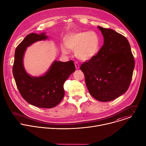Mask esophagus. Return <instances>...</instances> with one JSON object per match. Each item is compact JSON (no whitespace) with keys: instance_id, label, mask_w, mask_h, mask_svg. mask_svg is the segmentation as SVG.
<instances>
[{"instance_id":"esophagus-1","label":"esophagus","mask_w":146,"mask_h":146,"mask_svg":"<svg viewBox=\"0 0 146 146\" xmlns=\"http://www.w3.org/2000/svg\"><path fill=\"white\" fill-rule=\"evenodd\" d=\"M74 64H75L76 69H78L79 68H80V65H79V64L77 62H74Z\"/></svg>"}]
</instances>
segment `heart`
I'll return each instance as SVG.
<instances>
[{
  "label": "heart",
  "instance_id": "heart-1",
  "mask_svg": "<svg viewBox=\"0 0 146 146\" xmlns=\"http://www.w3.org/2000/svg\"><path fill=\"white\" fill-rule=\"evenodd\" d=\"M65 44L60 45L62 53L68 54L70 50L75 51L76 57L82 60H87L94 57L98 52L100 40L98 35L93 31L73 32L65 38Z\"/></svg>",
  "mask_w": 146,
  "mask_h": 146
}]
</instances>
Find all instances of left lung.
Here are the masks:
<instances>
[{"label": "left lung", "mask_w": 146, "mask_h": 146, "mask_svg": "<svg viewBox=\"0 0 146 146\" xmlns=\"http://www.w3.org/2000/svg\"><path fill=\"white\" fill-rule=\"evenodd\" d=\"M98 28L103 36L104 44L96 55L81 65L80 69L90 94L99 101L109 102L128 89L135 59L125 37L111 29Z\"/></svg>", "instance_id": "obj_1"}]
</instances>
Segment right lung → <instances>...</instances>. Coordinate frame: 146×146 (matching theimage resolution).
I'll list each match as a JSON object with an SVG mask.
<instances>
[{"label":"right lung","mask_w":146,"mask_h":146,"mask_svg":"<svg viewBox=\"0 0 146 146\" xmlns=\"http://www.w3.org/2000/svg\"><path fill=\"white\" fill-rule=\"evenodd\" d=\"M48 38L46 33L28 35L15 49L13 66V76L22 97L31 105L41 108H52L58 105L65 95L64 82L76 69L73 60H55L43 76L32 77L27 73L23 64L27 48Z\"/></svg>","instance_id":"1"}]
</instances>
